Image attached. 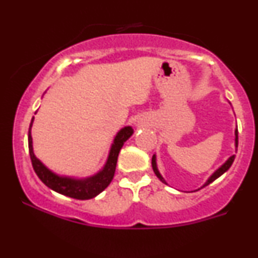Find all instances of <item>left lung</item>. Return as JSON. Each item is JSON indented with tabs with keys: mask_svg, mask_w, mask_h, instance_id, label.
<instances>
[{
	"mask_svg": "<svg viewBox=\"0 0 258 258\" xmlns=\"http://www.w3.org/2000/svg\"><path fill=\"white\" fill-rule=\"evenodd\" d=\"M235 148H238V127H236V128H235ZM234 159H235V155H232V156H230V158L228 159L227 161L224 162L223 165H222V166L218 167L217 170H216L215 172L212 173L211 176L209 177V179L206 180V182H205V184H204L203 186H201V188H204V186L209 185L210 183H212V182H214L215 179H217L218 177H221L222 174H223L224 172H226V171L229 170V167L232 166V164H233ZM152 166H153L154 173L156 174V177H158V178H159L160 180H161L162 183H165V184H167V183H166V180L164 179V177H162L161 174H160V172H159V170H158V165H156V156H155V155H153V159H152ZM199 189H200V188H199Z\"/></svg>",
	"mask_w": 258,
	"mask_h": 258,
	"instance_id": "obj_1",
	"label": "left lung"
}]
</instances>
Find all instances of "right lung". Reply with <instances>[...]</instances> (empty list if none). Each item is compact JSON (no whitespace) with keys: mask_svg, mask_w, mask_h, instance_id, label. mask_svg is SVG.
<instances>
[{"mask_svg":"<svg viewBox=\"0 0 258 258\" xmlns=\"http://www.w3.org/2000/svg\"><path fill=\"white\" fill-rule=\"evenodd\" d=\"M32 122H34V117H32L30 127H29V154H30L32 167H34L38 178L42 180L44 184L48 186L49 189H52V190L78 200L92 199V198L97 197V195L102 193L106 186L110 184L112 178H114L117 156H119L121 148L125 144L127 139L133 135V128L131 126H126L121 128L116 133V136H115L114 141H112L108 159H106L105 165L103 166L102 170L98 171L96 174H93V176L86 177V178H75V177L59 176V174L49 170L41 160L36 158V155L34 154V148H32Z\"/></svg>","mask_w":258,"mask_h":258,"instance_id":"obj_1","label":"right lung"}]
</instances>
